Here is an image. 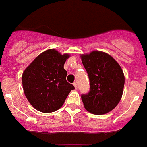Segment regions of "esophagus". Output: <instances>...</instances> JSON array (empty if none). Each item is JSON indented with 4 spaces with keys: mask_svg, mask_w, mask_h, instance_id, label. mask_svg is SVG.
I'll use <instances>...</instances> for the list:
<instances>
[{
    "mask_svg": "<svg viewBox=\"0 0 147 147\" xmlns=\"http://www.w3.org/2000/svg\"><path fill=\"white\" fill-rule=\"evenodd\" d=\"M73 84H74V86L75 90H77V83L75 82V83H73Z\"/></svg>",
    "mask_w": 147,
    "mask_h": 147,
    "instance_id": "34e87169",
    "label": "esophagus"
}]
</instances>
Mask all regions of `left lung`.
<instances>
[{
  "mask_svg": "<svg viewBox=\"0 0 147 147\" xmlns=\"http://www.w3.org/2000/svg\"><path fill=\"white\" fill-rule=\"evenodd\" d=\"M90 79V91L82 95L83 105L94 115H104L117 106L122 97L124 75L118 63L109 54L92 51L80 55Z\"/></svg>",
  "mask_w": 147,
  "mask_h": 147,
  "instance_id": "obj_1",
  "label": "left lung"
}]
</instances>
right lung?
Wrapping results in <instances>:
<instances>
[{
	"label": "right lung",
	"instance_id": "obj_1",
	"mask_svg": "<svg viewBox=\"0 0 147 147\" xmlns=\"http://www.w3.org/2000/svg\"><path fill=\"white\" fill-rule=\"evenodd\" d=\"M70 56L55 49H49L38 55L23 71V91L36 110L45 113L57 111L74 89L66 80L67 73L64 69V63Z\"/></svg>",
	"mask_w": 147,
	"mask_h": 147
}]
</instances>
